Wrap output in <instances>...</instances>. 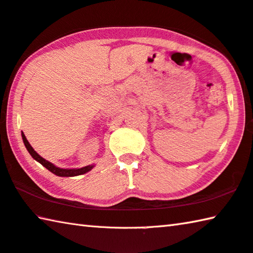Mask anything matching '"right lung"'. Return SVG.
<instances>
[{
  "label": "right lung",
  "instance_id": "add662e5",
  "mask_svg": "<svg viewBox=\"0 0 253 253\" xmlns=\"http://www.w3.org/2000/svg\"><path fill=\"white\" fill-rule=\"evenodd\" d=\"M22 138H23V142H24V145L26 147L27 151H29L32 157H33L36 160V162H39L41 165H43V166L46 168V169H48L50 172H53L54 174H56V176H59V177L80 176V174L88 172L90 169L94 167L93 165H89V166H85V167L79 168V169H77V168L76 169H63V168L56 167V166H55V165L47 162V160H45L43 157H41V156L38 153H36V151L33 149V147L30 145V142L27 141L26 137H25L24 134H23V132H22Z\"/></svg>",
  "mask_w": 253,
  "mask_h": 253
}]
</instances>
